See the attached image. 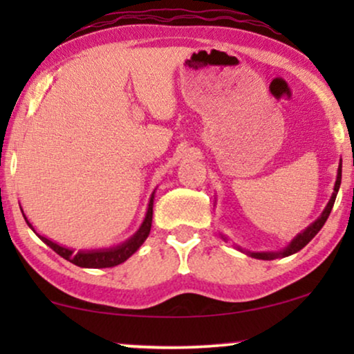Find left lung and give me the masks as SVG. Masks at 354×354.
Returning <instances> with one entry per match:
<instances>
[{
	"instance_id": "obj_1",
	"label": "left lung",
	"mask_w": 354,
	"mask_h": 354,
	"mask_svg": "<svg viewBox=\"0 0 354 354\" xmlns=\"http://www.w3.org/2000/svg\"><path fill=\"white\" fill-rule=\"evenodd\" d=\"M340 183H342V164L338 166V172H337V180H335V187H333V193L330 196V200H328L326 209L322 211V214L317 217L316 221L313 222L311 225L306 227L301 234H298L295 239L290 241V245L287 248H283L282 251H268V253H251V251H246V254H250L251 258H256V259H264V261H270V259H275V258H285V256H290V254H295L298 253L299 250L304 248L309 241H311L314 236L317 235V232L322 229L324 224H326L328 214H330L332 207H333V203H335V198H337V193H338V188H340ZM225 240V239H224ZM241 250V248H239Z\"/></svg>"
}]
</instances>
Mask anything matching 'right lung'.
I'll return each instance as SVG.
<instances>
[{
	"instance_id": "obj_1",
	"label": "right lung",
	"mask_w": 354,
	"mask_h": 354,
	"mask_svg": "<svg viewBox=\"0 0 354 354\" xmlns=\"http://www.w3.org/2000/svg\"><path fill=\"white\" fill-rule=\"evenodd\" d=\"M153 198L154 193L151 195V200H149L147 216H145L143 224L140 225V229L135 232L133 236H130L127 241H124L122 245L113 246V248H104V250H88V251H74L71 248H66V246H61L51 241L46 236L37 234L35 229H33L30 222L27 221L26 214H24V219L28 224V227L35 232V234L40 236L43 243H46L51 250H55L61 258L69 261V263L79 266V268H86V269H103V268H114V266L122 264L124 261H127L130 256H132L135 251H137L140 246L143 245V241L148 239L149 230H151V222H153ZM22 211V209H21Z\"/></svg>"
}]
</instances>
